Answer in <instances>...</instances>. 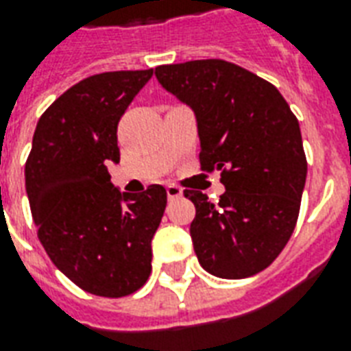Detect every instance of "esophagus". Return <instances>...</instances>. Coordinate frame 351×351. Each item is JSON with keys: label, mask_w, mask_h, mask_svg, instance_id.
Segmentation results:
<instances>
[{"label": "esophagus", "mask_w": 351, "mask_h": 351, "mask_svg": "<svg viewBox=\"0 0 351 351\" xmlns=\"http://www.w3.org/2000/svg\"><path fill=\"white\" fill-rule=\"evenodd\" d=\"M182 195V190L178 188V186H175V184H169L167 186V197L169 199H178Z\"/></svg>", "instance_id": "34e87169"}]
</instances>
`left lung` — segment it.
Listing matches in <instances>:
<instances>
[{"label": "left lung", "instance_id": "left-lung-1", "mask_svg": "<svg viewBox=\"0 0 351 351\" xmlns=\"http://www.w3.org/2000/svg\"><path fill=\"white\" fill-rule=\"evenodd\" d=\"M156 79L193 110L203 171H221L218 203L186 190L195 205L193 250L206 272L239 280L267 269L293 233L306 158L301 128L282 93L223 60L156 67Z\"/></svg>", "mask_w": 351, "mask_h": 351}]
</instances>
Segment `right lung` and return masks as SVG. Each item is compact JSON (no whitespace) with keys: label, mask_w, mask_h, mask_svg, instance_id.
<instances>
[{"label":"right lung","mask_w":351,"mask_h":351,"mask_svg":"<svg viewBox=\"0 0 351 351\" xmlns=\"http://www.w3.org/2000/svg\"><path fill=\"white\" fill-rule=\"evenodd\" d=\"M154 69L93 75L71 86L37 122L26 193L52 263L84 291L123 297L152 271V237L167 205L160 184L125 193L107 165L120 161L118 122Z\"/></svg>","instance_id":"obj_1"}]
</instances>
